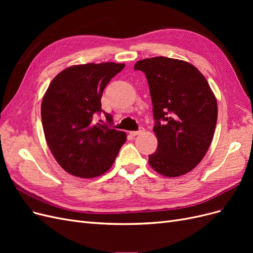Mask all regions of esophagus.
Masks as SVG:
<instances>
[{
    "label": "esophagus",
    "mask_w": 253,
    "mask_h": 253,
    "mask_svg": "<svg viewBox=\"0 0 253 253\" xmlns=\"http://www.w3.org/2000/svg\"><path fill=\"white\" fill-rule=\"evenodd\" d=\"M142 133H144V128L143 127H140L138 131H132V132H129V134H131L132 136H137V135H139V134H142Z\"/></svg>",
    "instance_id": "1"
}]
</instances>
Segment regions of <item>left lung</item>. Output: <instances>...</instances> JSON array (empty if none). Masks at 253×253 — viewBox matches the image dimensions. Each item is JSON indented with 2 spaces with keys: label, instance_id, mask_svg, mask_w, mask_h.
Masks as SVG:
<instances>
[{
  "label": "left lung",
  "instance_id": "obj_1",
  "mask_svg": "<svg viewBox=\"0 0 253 253\" xmlns=\"http://www.w3.org/2000/svg\"><path fill=\"white\" fill-rule=\"evenodd\" d=\"M147 77L158 145L149 164L167 177L183 175L202 162L213 139L217 101L204 75L186 61L154 57L137 61Z\"/></svg>",
  "mask_w": 253,
  "mask_h": 253
}]
</instances>
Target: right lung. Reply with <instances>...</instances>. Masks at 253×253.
<instances>
[{"label":"right lung","mask_w":253,"mask_h":253,"mask_svg":"<svg viewBox=\"0 0 253 253\" xmlns=\"http://www.w3.org/2000/svg\"><path fill=\"white\" fill-rule=\"evenodd\" d=\"M124 63L73 65L50 82L41 104L45 139L63 170L81 178L108 171L126 140V134L93 122L101 113L103 89L124 70ZM106 120L112 116L104 113ZM101 121V120H100Z\"/></svg>","instance_id":"add662e5"}]
</instances>
